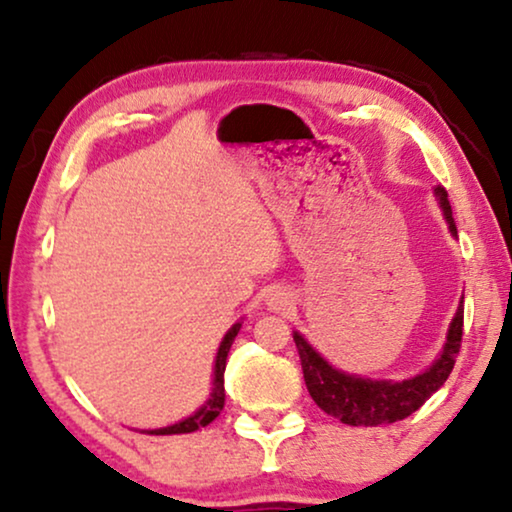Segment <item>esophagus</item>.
Masks as SVG:
<instances>
[{"label":"esophagus","instance_id":"esophagus-1","mask_svg":"<svg viewBox=\"0 0 512 512\" xmlns=\"http://www.w3.org/2000/svg\"><path fill=\"white\" fill-rule=\"evenodd\" d=\"M291 293H286L284 289H275L268 296V305H270V310H275V312H282V310H286V307H291Z\"/></svg>","mask_w":512,"mask_h":512}]
</instances>
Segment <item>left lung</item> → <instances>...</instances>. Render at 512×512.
<instances>
[{
    "instance_id": "1",
    "label": "left lung",
    "mask_w": 512,
    "mask_h": 512,
    "mask_svg": "<svg viewBox=\"0 0 512 512\" xmlns=\"http://www.w3.org/2000/svg\"><path fill=\"white\" fill-rule=\"evenodd\" d=\"M433 195H436L452 237H457L447 191L436 186ZM461 333H464V296L459 300L452 324L447 328L445 345L436 361L408 380H373V377L345 373V370L331 366L298 331H293V342L298 347L307 391L326 415L349 426H380L412 415L443 387L452 373L454 361H457Z\"/></svg>"
}]
</instances>
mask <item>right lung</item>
Returning <instances> with one entry per match:
<instances>
[{
	"instance_id": "obj_1",
	"label": "right lung",
	"mask_w": 512,
	"mask_h": 512,
	"mask_svg": "<svg viewBox=\"0 0 512 512\" xmlns=\"http://www.w3.org/2000/svg\"><path fill=\"white\" fill-rule=\"evenodd\" d=\"M242 328V319L235 321L233 326L228 328V333L223 335L221 345H219V352H216V359H214V377H212V391H209V398L205 403L200 405L198 410L193 412V415H188L181 419V422H174L170 426H163V429H149L144 433H149V436H174V433H193L202 429V426L212 424L216 417H219V412L223 410V403H226V387H223V373H226V359H228V352H230V345H233L235 335L240 333Z\"/></svg>"
}]
</instances>
